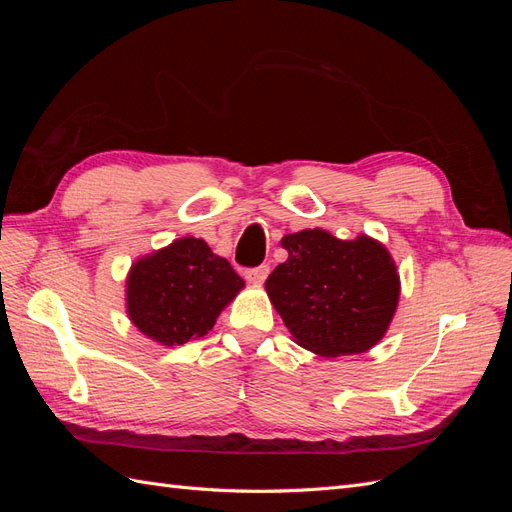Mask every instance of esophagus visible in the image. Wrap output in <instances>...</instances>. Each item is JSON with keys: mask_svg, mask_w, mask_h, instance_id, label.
<instances>
[{"mask_svg": "<svg viewBox=\"0 0 512 512\" xmlns=\"http://www.w3.org/2000/svg\"><path fill=\"white\" fill-rule=\"evenodd\" d=\"M267 275H269V267L267 265H260L256 269H247L245 271V280L250 282V284H262V282L267 280Z\"/></svg>", "mask_w": 512, "mask_h": 512, "instance_id": "obj_1", "label": "esophagus"}]
</instances>
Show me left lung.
<instances>
[{
	"label": "left lung",
	"instance_id": "left-lung-1",
	"mask_svg": "<svg viewBox=\"0 0 512 512\" xmlns=\"http://www.w3.org/2000/svg\"><path fill=\"white\" fill-rule=\"evenodd\" d=\"M288 252L265 282L294 342L320 356L361 354L384 337L399 301V273L367 235L342 241L322 228L282 239Z\"/></svg>",
	"mask_w": 512,
	"mask_h": 512
}]
</instances>
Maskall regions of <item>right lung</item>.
Instances as JSON below:
<instances>
[{
    "mask_svg": "<svg viewBox=\"0 0 512 512\" xmlns=\"http://www.w3.org/2000/svg\"><path fill=\"white\" fill-rule=\"evenodd\" d=\"M245 282L203 239L183 237L138 258L126 280L134 327L162 346L207 335Z\"/></svg>",
    "mask_w": 512,
    "mask_h": 512,
    "instance_id": "right-lung-1",
    "label": "right lung"
}]
</instances>
